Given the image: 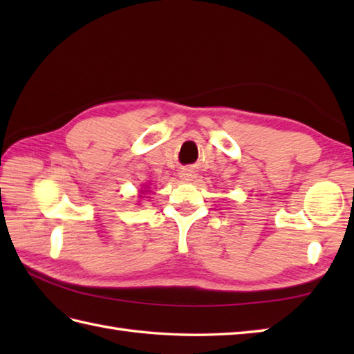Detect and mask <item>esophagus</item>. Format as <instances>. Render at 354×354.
Masks as SVG:
<instances>
[{
	"mask_svg": "<svg viewBox=\"0 0 354 354\" xmlns=\"http://www.w3.org/2000/svg\"><path fill=\"white\" fill-rule=\"evenodd\" d=\"M196 178V175L192 170H183L181 171V179H184V181H193V179Z\"/></svg>",
	"mask_w": 354,
	"mask_h": 354,
	"instance_id": "1",
	"label": "esophagus"
}]
</instances>
